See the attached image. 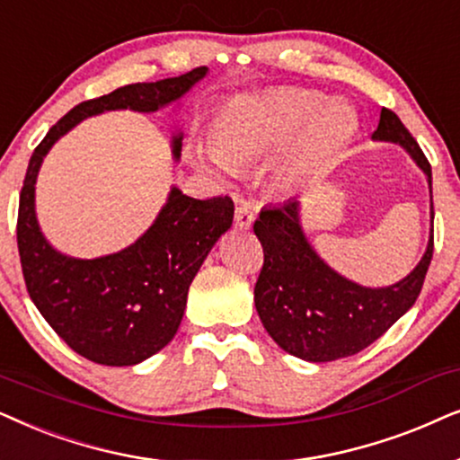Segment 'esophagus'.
<instances>
[{
    "label": "esophagus",
    "instance_id": "1",
    "mask_svg": "<svg viewBox=\"0 0 460 460\" xmlns=\"http://www.w3.org/2000/svg\"><path fill=\"white\" fill-rule=\"evenodd\" d=\"M254 223V214L250 210L248 206H237L235 208V225L240 226V229H250Z\"/></svg>",
    "mask_w": 460,
    "mask_h": 460
}]
</instances>
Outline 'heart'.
Wrapping results in <instances>:
<instances>
[{
    "label": "heart",
    "mask_w": 460,
    "mask_h": 460,
    "mask_svg": "<svg viewBox=\"0 0 460 460\" xmlns=\"http://www.w3.org/2000/svg\"><path fill=\"white\" fill-rule=\"evenodd\" d=\"M358 130V113L339 98L323 101L311 90L286 88L231 101L218 118L217 140L199 157L217 174L234 176L243 164L281 151L273 182L292 191L345 149Z\"/></svg>",
    "instance_id": "heart-1"
}]
</instances>
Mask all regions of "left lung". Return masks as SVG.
<instances>
[{
  "mask_svg": "<svg viewBox=\"0 0 460 460\" xmlns=\"http://www.w3.org/2000/svg\"><path fill=\"white\" fill-rule=\"evenodd\" d=\"M372 140L400 145L425 174L431 195L429 162L394 111L383 109ZM301 210V199H288L262 208L256 218L265 262L254 305L269 336L286 353L314 364L334 362L381 339L414 305L433 256V195L425 254L406 278L381 288L358 284L330 267L305 234Z\"/></svg>",
  "mask_w": 460,
  "mask_h": 460,
  "instance_id": "1",
  "label": "left lung"
}]
</instances>
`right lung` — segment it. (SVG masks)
I'll return each instance as SVG.
<instances>
[{
  "mask_svg": "<svg viewBox=\"0 0 460 460\" xmlns=\"http://www.w3.org/2000/svg\"><path fill=\"white\" fill-rule=\"evenodd\" d=\"M208 66L159 82L130 84L79 102L31 155L18 204V254L31 301L73 351L102 366H137L174 339L189 286L206 256L234 223L231 198L195 199L172 185L166 204L130 246L96 259H75L48 242L35 210V182L54 145L79 121L109 111H181L182 98ZM181 159L182 128L170 138Z\"/></svg>",
  "mask_w": 460,
  "mask_h": 460,
  "instance_id": "add662e5",
  "label": "right lung"
}]
</instances>
